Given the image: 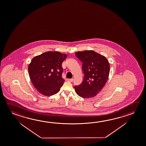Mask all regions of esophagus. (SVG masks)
Returning a JSON list of instances; mask_svg holds the SVG:
<instances>
[{
	"label": "esophagus",
	"instance_id": "1",
	"mask_svg": "<svg viewBox=\"0 0 146 146\" xmlns=\"http://www.w3.org/2000/svg\"><path fill=\"white\" fill-rule=\"evenodd\" d=\"M73 80H74V79H73V78H71V79H68V81H69V82H73Z\"/></svg>",
	"mask_w": 146,
	"mask_h": 146
}]
</instances>
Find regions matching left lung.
I'll return each mask as SVG.
<instances>
[{"mask_svg": "<svg viewBox=\"0 0 146 146\" xmlns=\"http://www.w3.org/2000/svg\"><path fill=\"white\" fill-rule=\"evenodd\" d=\"M75 55L82 62L84 79L78 86H74L80 97H94L103 89L109 78L110 64L108 59L93 50L77 52Z\"/></svg>", "mask_w": 146, "mask_h": 146, "instance_id": "1", "label": "left lung"}]
</instances>
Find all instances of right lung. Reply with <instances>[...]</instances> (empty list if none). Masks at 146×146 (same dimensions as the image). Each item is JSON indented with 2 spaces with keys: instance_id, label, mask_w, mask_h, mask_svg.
Segmentation results:
<instances>
[{
  "instance_id": "right-lung-1",
  "label": "right lung",
  "mask_w": 146,
  "mask_h": 146,
  "mask_svg": "<svg viewBox=\"0 0 146 146\" xmlns=\"http://www.w3.org/2000/svg\"><path fill=\"white\" fill-rule=\"evenodd\" d=\"M66 58L67 54L49 51L32 59L29 64V74L39 93L50 96L59 92L64 82L62 78V63Z\"/></svg>"
}]
</instances>
